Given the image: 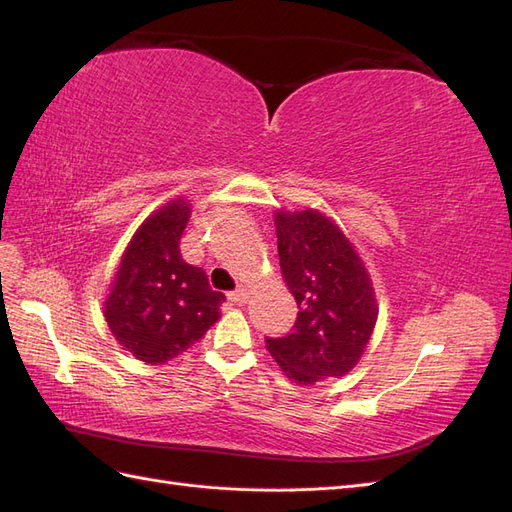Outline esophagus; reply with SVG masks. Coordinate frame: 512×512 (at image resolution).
<instances>
[{
	"instance_id": "esophagus-1",
	"label": "esophagus",
	"mask_w": 512,
	"mask_h": 512,
	"mask_svg": "<svg viewBox=\"0 0 512 512\" xmlns=\"http://www.w3.org/2000/svg\"><path fill=\"white\" fill-rule=\"evenodd\" d=\"M247 297H250V292H247L245 286H239L237 290L228 292V299H230L232 303H235V305H245V303H247Z\"/></svg>"
}]
</instances>
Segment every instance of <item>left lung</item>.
<instances>
[{
    "label": "left lung",
    "instance_id": "obj_1",
    "mask_svg": "<svg viewBox=\"0 0 512 512\" xmlns=\"http://www.w3.org/2000/svg\"><path fill=\"white\" fill-rule=\"evenodd\" d=\"M282 277L299 305L286 337H267L284 374L309 386L339 378L359 363L378 320L365 262L331 218L318 209L273 213Z\"/></svg>",
    "mask_w": 512,
    "mask_h": 512
}]
</instances>
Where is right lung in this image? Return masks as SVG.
<instances>
[{
  "mask_svg": "<svg viewBox=\"0 0 512 512\" xmlns=\"http://www.w3.org/2000/svg\"><path fill=\"white\" fill-rule=\"evenodd\" d=\"M190 200L173 198L136 228L104 301L113 337L138 361L164 365L194 346L220 318L222 292L181 258Z\"/></svg>",
  "mask_w": 512,
  "mask_h": 512,
  "instance_id": "right-lung-1",
  "label": "right lung"
}]
</instances>
